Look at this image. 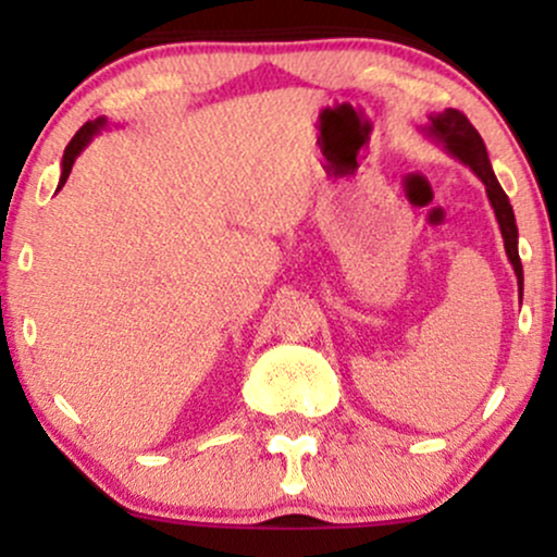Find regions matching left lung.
<instances>
[{"label": "left lung", "mask_w": 557, "mask_h": 557, "mask_svg": "<svg viewBox=\"0 0 557 557\" xmlns=\"http://www.w3.org/2000/svg\"><path fill=\"white\" fill-rule=\"evenodd\" d=\"M495 181V177H492ZM495 214H497V222H500V230L505 235V248H508L510 253V261H513V270H516V293L513 298H510V309H508V319H505V327H503V341H500V348H497V356H495V363H492V376L497 374V369L503 367L505 356H508V345H510V337H513V311L516 306L521 304V296H523V267H521V259H519V251H516V238H519V233H516V220H513V209H510L508 198L500 188L495 185Z\"/></svg>", "instance_id": "obj_1"}]
</instances>
